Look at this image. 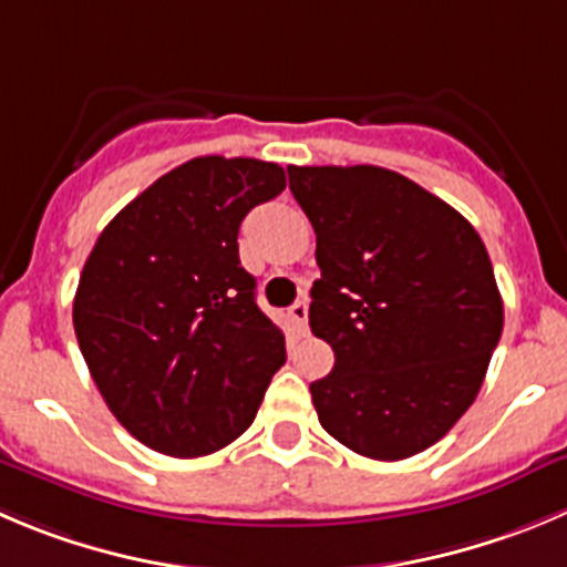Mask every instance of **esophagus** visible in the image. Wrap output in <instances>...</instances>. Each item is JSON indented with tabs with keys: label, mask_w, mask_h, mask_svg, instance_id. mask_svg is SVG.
Returning <instances> with one entry per match:
<instances>
[{
	"label": "esophagus",
	"mask_w": 567,
	"mask_h": 567,
	"mask_svg": "<svg viewBox=\"0 0 567 567\" xmlns=\"http://www.w3.org/2000/svg\"><path fill=\"white\" fill-rule=\"evenodd\" d=\"M289 317H292V326L295 331H298V337H306V333H309V306H306V300H298V303L289 309Z\"/></svg>",
	"instance_id": "esophagus-1"
}]
</instances>
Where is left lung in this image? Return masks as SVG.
<instances>
[{
    "label": "left lung",
    "instance_id": "obj_1",
    "mask_svg": "<svg viewBox=\"0 0 567 567\" xmlns=\"http://www.w3.org/2000/svg\"><path fill=\"white\" fill-rule=\"evenodd\" d=\"M317 234L311 333L333 370L309 386L322 429L379 462L420 454L482 390L504 328L487 247L460 212L381 166H289Z\"/></svg>",
    "mask_w": 567,
    "mask_h": 567
}]
</instances>
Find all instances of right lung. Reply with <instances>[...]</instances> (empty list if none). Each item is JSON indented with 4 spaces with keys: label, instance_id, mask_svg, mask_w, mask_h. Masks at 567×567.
Segmentation results:
<instances>
[{
    "label": "right lung",
    "instance_id": "1",
    "mask_svg": "<svg viewBox=\"0 0 567 567\" xmlns=\"http://www.w3.org/2000/svg\"><path fill=\"white\" fill-rule=\"evenodd\" d=\"M287 175L256 158H192L107 223L74 295V333L113 417L158 454L194 460L256 420L287 361L239 261V225Z\"/></svg>",
    "mask_w": 567,
    "mask_h": 567
}]
</instances>
